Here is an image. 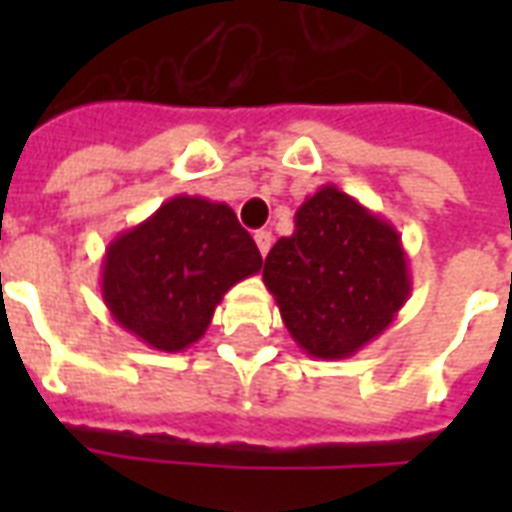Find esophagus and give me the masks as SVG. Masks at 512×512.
Listing matches in <instances>:
<instances>
[{"instance_id":"1","label":"esophagus","mask_w":512,"mask_h":512,"mask_svg":"<svg viewBox=\"0 0 512 512\" xmlns=\"http://www.w3.org/2000/svg\"><path fill=\"white\" fill-rule=\"evenodd\" d=\"M255 244H257V249H260V255H268V249H271V244H273V236H271V231H257L255 233Z\"/></svg>"}]
</instances>
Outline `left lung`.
<instances>
[{
	"instance_id": "1",
	"label": "left lung",
	"mask_w": 512,
	"mask_h": 512,
	"mask_svg": "<svg viewBox=\"0 0 512 512\" xmlns=\"http://www.w3.org/2000/svg\"><path fill=\"white\" fill-rule=\"evenodd\" d=\"M263 281L292 340L324 361L377 340L412 295L396 225L337 185L297 207L295 233L273 244Z\"/></svg>"
}]
</instances>
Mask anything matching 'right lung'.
<instances>
[{"mask_svg": "<svg viewBox=\"0 0 512 512\" xmlns=\"http://www.w3.org/2000/svg\"><path fill=\"white\" fill-rule=\"evenodd\" d=\"M260 268L255 241L228 204L180 193L108 244L100 295L130 335L180 353L204 337L225 292Z\"/></svg>", "mask_w": 512, "mask_h": 512, "instance_id": "right-lung-1", "label": "right lung"}]
</instances>
